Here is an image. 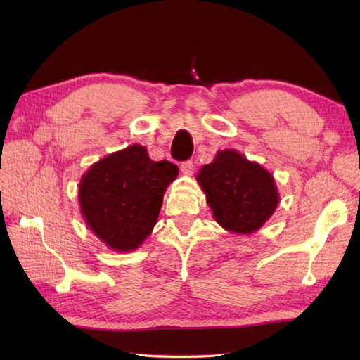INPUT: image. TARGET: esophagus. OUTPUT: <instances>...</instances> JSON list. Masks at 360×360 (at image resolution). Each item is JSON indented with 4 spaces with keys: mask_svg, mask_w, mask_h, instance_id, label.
<instances>
[{
    "mask_svg": "<svg viewBox=\"0 0 360 360\" xmlns=\"http://www.w3.org/2000/svg\"><path fill=\"white\" fill-rule=\"evenodd\" d=\"M180 169H181V172L184 174V176H191V174L193 172V162L192 160L183 162L181 165H180Z\"/></svg>",
    "mask_w": 360,
    "mask_h": 360,
    "instance_id": "obj_1",
    "label": "esophagus"
}]
</instances>
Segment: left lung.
<instances>
[{
  "label": "left lung",
  "instance_id": "left-lung-1",
  "mask_svg": "<svg viewBox=\"0 0 360 360\" xmlns=\"http://www.w3.org/2000/svg\"><path fill=\"white\" fill-rule=\"evenodd\" d=\"M197 181L214 221L230 233L252 234L274 214L279 193L271 174L236 150L217 151Z\"/></svg>",
  "mask_w": 360,
  "mask_h": 360
}]
</instances>
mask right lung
I'll return each instance as SVG.
<instances>
[{"label": "right lung", "mask_w": 360, "mask_h": 360, "mask_svg": "<svg viewBox=\"0 0 360 360\" xmlns=\"http://www.w3.org/2000/svg\"><path fill=\"white\" fill-rule=\"evenodd\" d=\"M179 168L155 162L134 144L93 163L79 183L81 213L90 230L118 252L139 248L153 231L168 184Z\"/></svg>", "instance_id": "1"}]
</instances>
